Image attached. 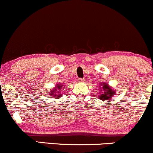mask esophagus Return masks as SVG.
I'll return each instance as SVG.
<instances>
[{"label":"esophagus","instance_id":"esophagus-1","mask_svg":"<svg viewBox=\"0 0 153 153\" xmlns=\"http://www.w3.org/2000/svg\"><path fill=\"white\" fill-rule=\"evenodd\" d=\"M79 82H85V79H79Z\"/></svg>","mask_w":153,"mask_h":153}]
</instances>
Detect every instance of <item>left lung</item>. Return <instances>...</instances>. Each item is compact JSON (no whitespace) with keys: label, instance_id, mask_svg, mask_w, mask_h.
Instances as JSON below:
<instances>
[{"label":"left lung","instance_id":"8db88e82","mask_svg":"<svg viewBox=\"0 0 153 153\" xmlns=\"http://www.w3.org/2000/svg\"><path fill=\"white\" fill-rule=\"evenodd\" d=\"M101 88H100V95H99V99L101 100L107 101L108 102H110V100L114 97V95H116V91L111 88L107 83L102 82L100 85Z\"/></svg>","mask_w":153,"mask_h":153}]
</instances>
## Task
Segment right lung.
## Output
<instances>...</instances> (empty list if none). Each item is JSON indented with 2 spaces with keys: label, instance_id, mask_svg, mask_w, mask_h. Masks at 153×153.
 Wrapping results in <instances>:
<instances>
[{
  "label": "right lung",
  "instance_id": "1",
  "mask_svg": "<svg viewBox=\"0 0 153 153\" xmlns=\"http://www.w3.org/2000/svg\"><path fill=\"white\" fill-rule=\"evenodd\" d=\"M61 86L62 85H56V87H54L53 89L51 91V92H49V95L53 96V97H55V98H57V99H59L60 97H61V94L60 93V90L61 89Z\"/></svg>",
  "mask_w": 153,
  "mask_h": 153
}]
</instances>
